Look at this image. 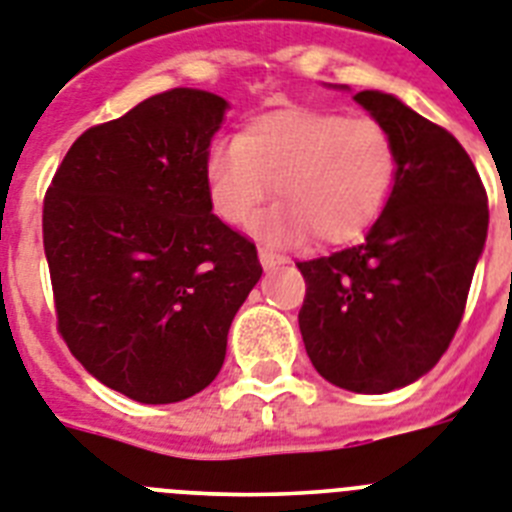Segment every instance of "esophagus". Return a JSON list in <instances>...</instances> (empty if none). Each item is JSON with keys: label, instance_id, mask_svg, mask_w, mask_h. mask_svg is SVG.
<instances>
[{"label": "esophagus", "instance_id": "esophagus-1", "mask_svg": "<svg viewBox=\"0 0 512 512\" xmlns=\"http://www.w3.org/2000/svg\"><path fill=\"white\" fill-rule=\"evenodd\" d=\"M260 263H263L265 270L276 268V265L283 263L281 255H273V252H268V249H260Z\"/></svg>", "mask_w": 512, "mask_h": 512}]
</instances>
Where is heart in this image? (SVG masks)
Wrapping results in <instances>:
<instances>
[{
	"label": "heart",
	"instance_id": "obj_1",
	"mask_svg": "<svg viewBox=\"0 0 512 512\" xmlns=\"http://www.w3.org/2000/svg\"><path fill=\"white\" fill-rule=\"evenodd\" d=\"M210 208L229 226L255 221L273 192L281 200L260 223L268 242L307 231L328 244L351 242L377 221L398 176V145L372 114L286 106L268 111L205 153Z\"/></svg>",
	"mask_w": 512,
	"mask_h": 512
}]
</instances>
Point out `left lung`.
Returning <instances> with one entry per match:
<instances>
[{
	"instance_id": "obj_1",
	"label": "left lung",
	"mask_w": 512,
	"mask_h": 512,
	"mask_svg": "<svg viewBox=\"0 0 512 512\" xmlns=\"http://www.w3.org/2000/svg\"><path fill=\"white\" fill-rule=\"evenodd\" d=\"M354 101L393 132L398 176L364 242L296 263L307 283L299 330L325 380L388 393L427 375L461 325L487 242V190L445 127L380 90Z\"/></svg>"
}]
</instances>
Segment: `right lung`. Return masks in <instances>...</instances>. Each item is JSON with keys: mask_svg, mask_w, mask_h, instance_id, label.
Wrapping results in <instances>:
<instances>
[{"mask_svg": "<svg viewBox=\"0 0 512 512\" xmlns=\"http://www.w3.org/2000/svg\"><path fill=\"white\" fill-rule=\"evenodd\" d=\"M229 103L174 88L77 137L44 197L67 349L106 388L176 403L221 372L263 265L213 213L203 163Z\"/></svg>", "mask_w": 512, "mask_h": 512, "instance_id": "add662e5", "label": "right lung"}]
</instances>
